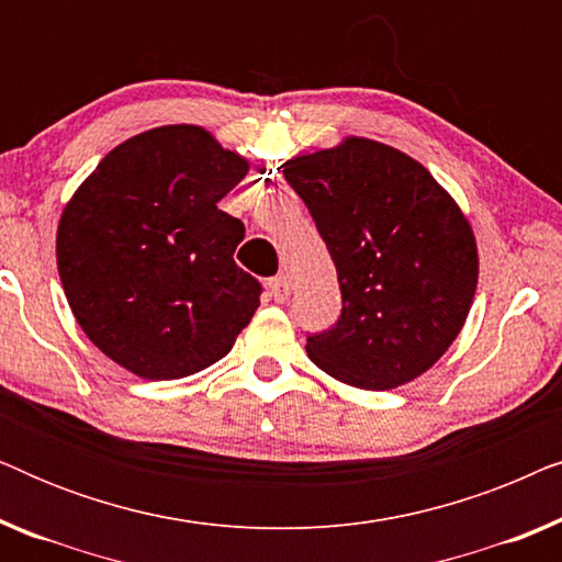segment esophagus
<instances>
[{"label": "esophagus", "mask_w": 562, "mask_h": 562, "mask_svg": "<svg viewBox=\"0 0 562 562\" xmlns=\"http://www.w3.org/2000/svg\"><path fill=\"white\" fill-rule=\"evenodd\" d=\"M268 291H271V296H273L276 302H279V304L286 302L289 294H291V289H289V281H286V276H276V279L268 281Z\"/></svg>", "instance_id": "1"}]
</instances>
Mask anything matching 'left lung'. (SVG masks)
<instances>
[{
    "label": "left lung",
    "instance_id": "obj_1",
    "mask_svg": "<svg viewBox=\"0 0 562 562\" xmlns=\"http://www.w3.org/2000/svg\"><path fill=\"white\" fill-rule=\"evenodd\" d=\"M283 176L310 210L342 294L335 325L306 335V356L358 389L414 381L471 310L479 252L463 212L425 166L363 137L289 160Z\"/></svg>",
    "mask_w": 562,
    "mask_h": 562
}]
</instances>
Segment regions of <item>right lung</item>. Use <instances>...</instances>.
Listing matches in <instances>:
<instances>
[{
	"instance_id": "1",
	"label": "right lung",
	"mask_w": 562,
	"mask_h": 562,
	"mask_svg": "<svg viewBox=\"0 0 562 562\" xmlns=\"http://www.w3.org/2000/svg\"><path fill=\"white\" fill-rule=\"evenodd\" d=\"M248 164L194 125L135 135L99 160L64 210L58 273L83 333L140 379L217 363L260 304L235 263L245 225L217 202Z\"/></svg>"
}]
</instances>
